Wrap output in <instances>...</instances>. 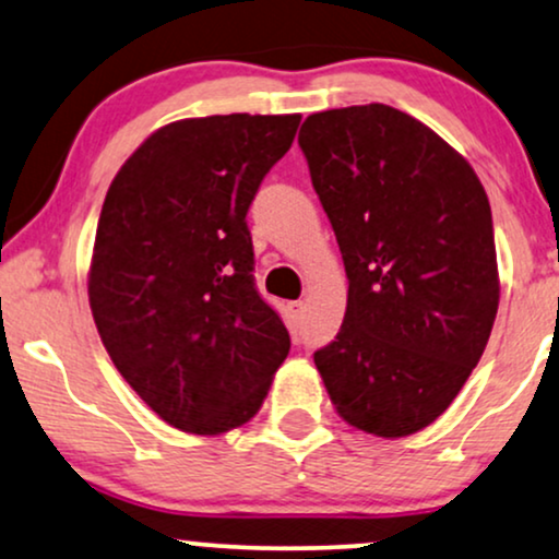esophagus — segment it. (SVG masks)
<instances>
[{
  "mask_svg": "<svg viewBox=\"0 0 559 559\" xmlns=\"http://www.w3.org/2000/svg\"><path fill=\"white\" fill-rule=\"evenodd\" d=\"M288 320H292L294 328H299L301 317H304V309H307V304L304 301H288Z\"/></svg>",
  "mask_w": 559,
  "mask_h": 559,
  "instance_id": "esophagus-1",
  "label": "esophagus"
}]
</instances>
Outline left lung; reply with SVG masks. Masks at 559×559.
<instances>
[{
    "instance_id": "left-lung-1",
    "label": "left lung",
    "mask_w": 559,
    "mask_h": 559,
    "mask_svg": "<svg viewBox=\"0 0 559 559\" xmlns=\"http://www.w3.org/2000/svg\"><path fill=\"white\" fill-rule=\"evenodd\" d=\"M299 146L348 275L341 332L314 353L324 390L353 428L418 433L462 392L498 314L483 182L436 131L381 103L312 112Z\"/></svg>"
}]
</instances>
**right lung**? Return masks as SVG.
Returning a JSON list of instances; mask_svg holds the SVG:
<instances>
[{
	"label": "right lung",
	"instance_id": "right-lung-1",
	"mask_svg": "<svg viewBox=\"0 0 559 559\" xmlns=\"http://www.w3.org/2000/svg\"><path fill=\"white\" fill-rule=\"evenodd\" d=\"M301 116L182 118L112 178L87 273L110 361L173 428L218 436L255 418L288 330L255 292L247 209Z\"/></svg>",
	"mask_w": 559,
	"mask_h": 559
}]
</instances>
